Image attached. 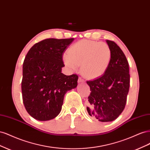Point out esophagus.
I'll use <instances>...</instances> for the list:
<instances>
[{"instance_id": "obj_1", "label": "esophagus", "mask_w": 150, "mask_h": 150, "mask_svg": "<svg viewBox=\"0 0 150 150\" xmlns=\"http://www.w3.org/2000/svg\"><path fill=\"white\" fill-rule=\"evenodd\" d=\"M83 81H84V80L79 77V78H78V83H83Z\"/></svg>"}]
</instances>
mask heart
I'll return each mask as SVG.
<instances>
[{"mask_svg": "<svg viewBox=\"0 0 150 150\" xmlns=\"http://www.w3.org/2000/svg\"><path fill=\"white\" fill-rule=\"evenodd\" d=\"M111 60V51L104 42L81 40L74 44L63 55L64 64L76 71L81 64V72L86 78H97L106 72Z\"/></svg>", "mask_w": 150, "mask_h": 150, "instance_id": "b5f03b06", "label": "heart"}]
</instances>
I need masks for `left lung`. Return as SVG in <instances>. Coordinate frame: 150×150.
<instances>
[{
  "mask_svg": "<svg viewBox=\"0 0 150 150\" xmlns=\"http://www.w3.org/2000/svg\"><path fill=\"white\" fill-rule=\"evenodd\" d=\"M111 51L110 64L99 78L86 83L91 93L88 97L89 115L101 122L116 120L125 109L129 92V64L123 52L111 40H106Z\"/></svg>",
  "mask_w": 150,
  "mask_h": 150,
  "instance_id": "left-lung-1",
  "label": "left lung"
}]
</instances>
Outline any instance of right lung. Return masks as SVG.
Masks as SVG:
<instances>
[{"mask_svg":"<svg viewBox=\"0 0 150 150\" xmlns=\"http://www.w3.org/2000/svg\"><path fill=\"white\" fill-rule=\"evenodd\" d=\"M73 40L46 39L35 44L27 54L22 67V99L26 111L35 120L56 117L66 92L78 85V75L61 72L62 54Z\"/></svg>","mask_w":150,"mask_h":150,"instance_id":"add662e5","label":"right lung"}]
</instances>
